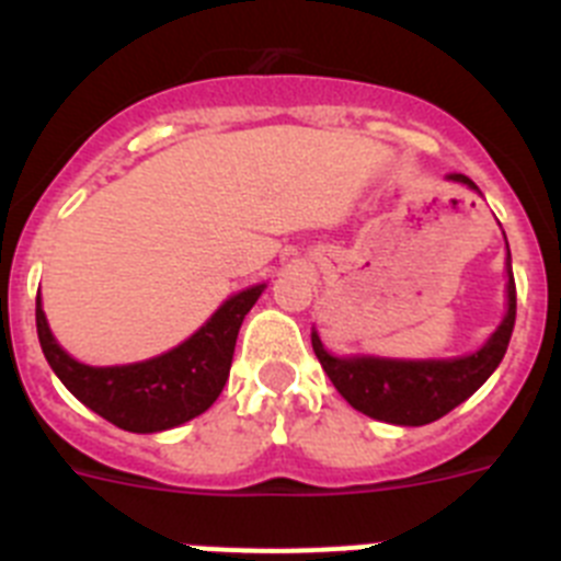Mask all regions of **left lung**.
<instances>
[{
  "label": "left lung",
  "mask_w": 561,
  "mask_h": 561,
  "mask_svg": "<svg viewBox=\"0 0 561 561\" xmlns=\"http://www.w3.org/2000/svg\"><path fill=\"white\" fill-rule=\"evenodd\" d=\"M449 180L474 187L463 173H449ZM508 314L494 331L492 340L483 348L458 359H427V362H401V359H374V356H356L340 359L323 348V342L311 334V348L317 359L334 381L340 396L351 408L370 419L401 424V427H421L430 421H438L466 401L483 385L500 359L505 356L512 340L514 320H517V286H514L512 255H508Z\"/></svg>",
  "instance_id": "obj_1"
}]
</instances>
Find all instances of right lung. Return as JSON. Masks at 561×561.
<instances>
[{"label":"right lung","mask_w":561,"mask_h":561,"mask_svg":"<svg viewBox=\"0 0 561 561\" xmlns=\"http://www.w3.org/2000/svg\"><path fill=\"white\" fill-rule=\"evenodd\" d=\"M264 286L238 291L180 348L134 365L89 368L76 362L49 334L42 300H36V331L49 368L64 388L101 419L128 433H160L205 413L225 390L238 329Z\"/></svg>","instance_id":"add662e5"}]
</instances>
